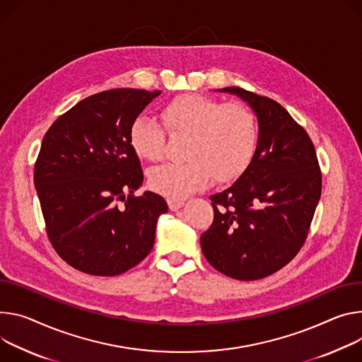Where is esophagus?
<instances>
[{"mask_svg": "<svg viewBox=\"0 0 362 362\" xmlns=\"http://www.w3.org/2000/svg\"><path fill=\"white\" fill-rule=\"evenodd\" d=\"M168 205H169L170 211H177V209H180V208L185 205V201H183V199H173V198H169V199H168Z\"/></svg>", "mask_w": 362, "mask_h": 362, "instance_id": "1", "label": "esophagus"}]
</instances>
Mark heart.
I'll return each instance as SVG.
<instances>
[{"label": "heart", "instance_id": "b5f03b06", "mask_svg": "<svg viewBox=\"0 0 362 362\" xmlns=\"http://www.w3.org/2000/svg\"><path fill=\"white\" fill-rule=\"evenodd\" d=\"M161 121L170 134H186L183 161L164 163L151 169L153 190L173 199L206 187L215 177H238L257 148L258 127L244 104H222L214 98L187 93L176 96L161 110ZM163 127L150 117H139L129 128V144L144 160H158L164 151Z\"/></svg>", "mask_w": 362, "mask_h": 362}]
</instances>
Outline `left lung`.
Segmentation results:
<instances>
[{
  "label": "left lung",
  "instance_id": "obj_1",
  "mask_svg": "<svg viewBox=\"0 0 362 362\" xmlns=\"http://www.w3.org/2000/svg\"><path fill=\"white\" fill-rule=\"evenodd\" d=\"M258 121L252 160L237 182L211 196L214 222L201 235L209 264L237 280L264 279L299 252L320 199L322 175L308 133L276 101L237 86Z\"/></svg>",
  "mask_w": 362,
  "mask_h": 362
}]
</instances>
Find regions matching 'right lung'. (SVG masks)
Returning a JSON list of instances; mask_svg holds the SVG:
<instances>
[{
  "label": "right lung",
  "mask_w": 362,
  "mask_h": 362,
  "mask_svg": "<svg viewBox=\"0 0 362 362\" xmlns=\"http://www.w3.org/2000/svg\"><path fill=\"white\" fill-rule=\"evenodd\" d=\"M160 90L111 89L85 98L60 115L43 139L35 186L56 252L92 276L137 266L154 245L168 204L143 185L129 128Z\"/></svg>",
  "instance_id": "1"
}]
</instances>
